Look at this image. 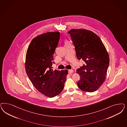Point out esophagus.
Instances as JSON below:
<instances>
[{
  "label": "esophagus",
  "instance_id": "1",
  "mask_svg": "<svg viewBox=\"0 0 127 127\" xmlns=\"http://www.w3.org/2000/svg\"><path fill=\"white\" fill-rule=\"evenodd\" d=\"M74 72V70H68V72L69 73H72Z\"/></svg>",
  "mask_w": 127,
  "mask_h": 127
}]
</instances>
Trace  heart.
Returning a JSON list of instances; mask_svg holds the SVG:
<instances>
[{
	"mask_svg": "<svg viewBox=\"0 0 127 127\" xmlns=\"http://www.w3.org/2000/svg\"><path fill=\"white\" fill-rule=\"evenodd\" d=\"M66 43H68V42H67V41H66Z\"/></svg>",
	"mask_w": 127,
	"mask_h": 127,
	"instance_id": "b5f03b06",
	"label": "heart"
}]
</instances>
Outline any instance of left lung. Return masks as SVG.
<instances>
[{
	"label": "left lung",
	"instance_id": "obj_1",
	"mask_svg": "<svg viewBox=\"0 0 127 127\" xmlns=\"http://www.w3.org/2000/svg\"><path fill=\"white\" fill-rule=\"evenodd\" d=\"M75 46L78 60L85 64L77 70L80 76L77 83L81 90L94 92L106 79L109 57L102 41L92 31L83 29H71L68 32Z\"/></svg>",
	"mask_w": 127,
	"mask_h": 127
}]
</instances>
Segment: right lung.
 <instances>
[{
    "label": "right lung",
    "mask_w": 127,
    "mask_h": 127,
    "mask_svg": "<svg viewBox=\"0 0 127 127\" xmlns=\"http://www.w3.org/2000/svg\"><path fill=\"white\" fill-rule=\"evenodd\" d=\"M60 39V32L41 34L33 38L26 57L25 69L29 79L39 92L53 98L63 90L67 70L52 69L53 55Z\"/></svg>",
    "instance_id": "1"
}]
</instances>
